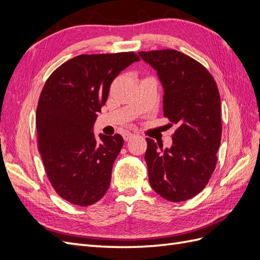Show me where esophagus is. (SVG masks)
<instances>
[{
    "label": "esophagus",
    "mask_w": 260,
    "mask_h": 260,
    "mask_svg": "<svg viewBox=\"0 0 260 260\" xmlns=\"http://www.w3.org/2000/svg\"><path fill=\"white\" fill-rule=\"evenodd\" d=\"M135 133H131V132H125L124 135H123V139H124V141H129V140H131L132 138H135Z\"/></svg>",
    "instance_id": "obj_1"
}]
</instances>
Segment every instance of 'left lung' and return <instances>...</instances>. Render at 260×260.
<instances>
[{"instance_id":"obj_1","label":"left lung","mask_w":260,"mask_h":260,"mask_svg":"<svg viewBox=\"0 0 260 260\" xmlns=\"http://www.w3.org/2000/svg\"><path fill=\"white\" fill-rule=\"evenodd\" d=\"M139 55L162 84L164 116L178 124L170 148L146 138L149 183L167 201L184 202L206 186L216 168L222 132L217 84L198 60L176 50Z\"/></svg>"}]
</instances>
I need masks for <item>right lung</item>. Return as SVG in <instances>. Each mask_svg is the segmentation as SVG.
<instances>
[{
    "label": "right lung",
    "instance_id": "add662e5",
    "mask_svg": "<svg viewBox=\"0 0 260 260\" xmlns=\"http://www.w3.org/2000/svg\"><path fill=\"white\" fill-rule=\"evenodd\" d=\"M140 57L133 52L82 54L55 69L37 107L39 152L61 199L90 206L107 192L112 168L123 145L120 135H100L93 124L115 78Z\"/></svg>",
    "mask_w": 260,
    "mask_h": 260
}]
</instances>
